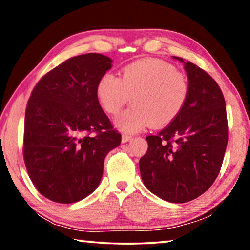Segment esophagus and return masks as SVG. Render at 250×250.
I'll return each instance as SVG.
<instances>
[{
	"instance_id": "1",
	"label": "esophagus",
	"mask_w": 250,
	"mask_h": 250,
	"mask_svg": "<svg viewBox=\"0 0 250 250\" xmlns=\"http://www.w3.org/2000/svg\"><path fill=\"white\" fill-rule=\"evenodd\" d=\"M131 139H132V137H131V135H128V134H122V142H124V143L130 141Z\"/></svg>"
}]
</instances>
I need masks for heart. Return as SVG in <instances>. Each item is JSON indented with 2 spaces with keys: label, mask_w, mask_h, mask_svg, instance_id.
I'll list each match as a JSON object with an SVG mask.
<instances>
[{
  "label": "heart",
  "mask_w": 250,
  "mask_h": 250,
  "mask_svg": "<svg viewBox=\"0 0 250 250\" xmlns=\"http://www.w3.org/2000/svg\"><path fill=\"white\" fill-rule=\"evenodd\" d=\"M189 95L186 76L167 62L146 58L126 65L120 78L105 74L99 79L96 96L105 112L116 116L129 103L132 107L117 118V128L135 133L151 125L162 128L180 116Z\"/></svg>",
  "instance_id": "heart-1"
}]
</instances>
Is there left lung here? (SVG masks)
Here are the masks:
<instances>
[{
  "instance_id": "left-lung-1",
  "label": "left lung",
  "mask_w": 250,
  "mask_h": 250,
  "mask_svg": "<svg viewBox=\"0 0 250 250\" xmlns=\"http://www.w3.org/2000/svg\"><path fill=\"white\" fill-rule=\"evenodd\" d=\"M189 95L180 116L146 137L139 166L143 183L164 201L186 203L202 195L221 171L228 141L226 104L217 83L183 58Z\"/></svg>"
}]
</instances>
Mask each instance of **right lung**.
I'll return each mask as SVG.
<instances>
[{"instance_id": "add662e5", "label": "right lung", "mask_w": 250, "mask_h": 250, "mask_svg": "<svg viewBox=\"0 0 250 250\" xmlns=\"http://www.w3.org/2000/svg\"><path fill=\"white\" fill-rule=\"evenodd\" d=\"M111 62L96 53L71 57L43 76L29 97L24 162L37 191L50 201L69 204L94 192L105 155L121 143L96 96Z\"/></svg>"}]
</instances>
